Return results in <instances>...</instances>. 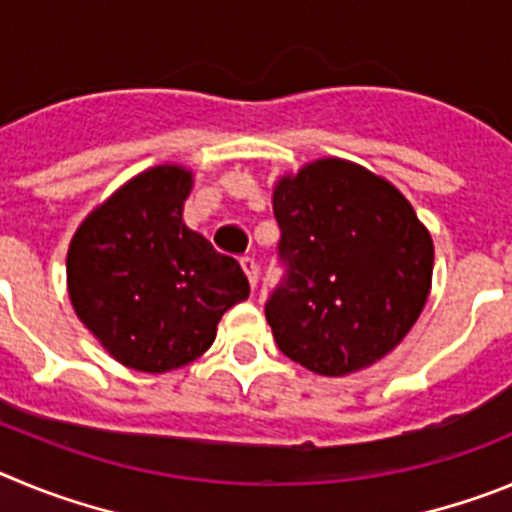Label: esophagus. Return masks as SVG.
I'll list each match as a JSON object with an SVG mask.
<instances>
[{
    "label": "esophagus",
    "instance_id": "esophagus-1",
    "mask_svg": "<svg viewBox=\"0 0 512 512\" xmlns=\"http://www.w3.org/2000/svg\"><path fill=\"white\" fill-rule=\"evenodd\" d=\"M239 262H242V270H245L247 280H250L252 290H255L257 283H260V265L255 262V257H242Z\"/></svg>",
    "mask_w": 512,
    "mask_h": 512
}]
</instances>
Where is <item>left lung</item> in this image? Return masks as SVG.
Returning <instances> with one entry per match:
<instances>
[{
    "mask_svg": "<svg viewBox=\"0 0 512 512\" xmlns=\"http://www.w3.org/2000/svg\"><path fill=\"white\" fill-rule=\"evenodd\" d=\"M288 280L265 316L280 352L344 377L393 352L431 293L434 239L411 201L352 160L319 158L273 188Z\"/></svg>",
    "mask_w": 512,
    "mask_h": 512,
    "instance_id": "left-lung-1",
    "label": "left lung"
}]
</instances>
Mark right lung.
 <instances>
[{"instance_id":"1","label":"right lung","mask_w":512,"mask_h":512,"mask_svg":"<svg viewBox=\"0 0 512 512\" xmlns=\"http://www.w3.org/2000/svg\"><path fill=\"white\" fill-rule=\"evenodd\" d=\"M191 188L186 165L142 170L86 216L68 245L78 321L137 372H170L201 357L224 313L250 296L239 262L183 222Z\"/></svg>"}]
</instances>
